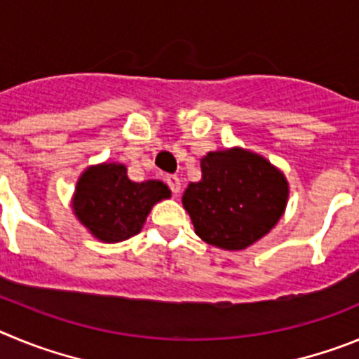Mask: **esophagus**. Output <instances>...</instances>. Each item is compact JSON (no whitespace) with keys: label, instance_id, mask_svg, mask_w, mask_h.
Wrapping results in <instances>:
<instances>
[{"label":"esophagus","instance_id":"1","mask_svg":"<svg viewBox=\"0 0 359 359\" xmlns=\"http://www.w3.org/2000/svg\"><path fill=\"white\" fill-rule=\"evenodd\" d=\"M164 180H166V184L170 186V189H172L175 195H179L180 193V179L177 175H166L164 177Z\"/></svg>","mask_w":359,"mask_h":359}]
</instances>
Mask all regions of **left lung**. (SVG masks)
<instances>
[{
	"label": "left lung",
	"instance_id": "1",
	"mask_svg": "<svg viewBox=\"0 0 359 359\" xmlns=\"http://www.w3.org/2000/svg\"><path fill=\"white\" fill-rule=\"evenodd\" d=\"M202 179L189 182L182 205L196 236L222 250H245L272 231L286 211L288 180L266 157L232 147L200 159Z\"/></svg>",
	"mask_w": 359,
	"mask_h": 359
}]
</instances>
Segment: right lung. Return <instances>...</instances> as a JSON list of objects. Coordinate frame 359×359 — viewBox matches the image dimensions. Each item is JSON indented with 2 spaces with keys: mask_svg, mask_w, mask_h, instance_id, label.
<instances>
[{
  "mask_svg": "<svg viewBox=\"0 0 359 359\" xmlns=\"http://www.w3.org/2000/svg\"><path fill=\"white\" fill-rule=\"evenodd\" d=\"M172 196L161 180L134 182L121 163L87 166L76 180L71 209L102 243H119L140 234L151 208Z\"/></svg>",
  "mask_w": 359,
  "mask_h": 359,
  "instance_id": "obj_1",
  "label": "right lung"
}]
</instances>
